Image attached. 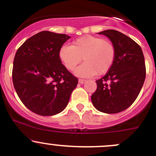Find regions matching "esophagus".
Returning <instances> with one entry per match:
<instances>
[{
	"instance_id": "1",
	"label": "esophagus",
	"mask_w": 156,
	"mask_h": 156,
	"mask_svg": "<svg viewBox=\"0 0 156 156\" xmlns=\"http://www.w3.org/2000/svg\"><path fill=\"white\" fill-rule=\"evenodd\" d=\"M86 81H86V80H84V79H79V80H78V82H79L80 84H84Z\"/></svg>"
}]
</instances>
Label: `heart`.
Here are the masks:
<instances>
[{
	"label": "heart",
	"mask_w": 156,
	"mask_h": 156,
	"mask_svg": "<svg viewBox=\"0 0 156 156\" xmlns=\"http://www.w3.org/2000/svg\"><path fill=\"white\" fill-rule=\"evenodd\" d=\"M59 57L68 70L72 71L83 60L75 74L80 77H91L106 74L111 69L115 57L112 42L101 37L84 35L74 41L73 45L61 47Z\"/></svg>",
	"instance_id": "obj_1"
}]
</instances>
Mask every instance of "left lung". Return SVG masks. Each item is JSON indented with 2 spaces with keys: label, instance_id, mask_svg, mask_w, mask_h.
<instances>
[{
  "label": "left lung",
  "instance_id": "1",
  "mask_svg": "<svg viewBox=\"0 0 156 156\" xmlns=\"http://www.w3.org/2000/svg\"><path fill=\"white\" fill-rule=\"evenodd\" d=\"M98 34L110 39L115 57L106 75L96 81L91 101L98 111L114 114L128 108L139 95L146 78L145 60L140 47L123 33L108 29Z\"/></svg>",
  "mask_w": 156,
  "mask_h": 156
}]
</instances>
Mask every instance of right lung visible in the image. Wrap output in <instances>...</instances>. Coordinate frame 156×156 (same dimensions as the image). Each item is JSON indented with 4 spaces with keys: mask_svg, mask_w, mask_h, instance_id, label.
Listing matches in <instances>:
<instances>
[{
    "mask_svg": "<svg viewBox=\"0 0 156 156\" xmlns=\"http://www.w3.org/2000/svg\"><path fill=\"white\" fill-rule=\"evenodd\" d=\"M70 37L41 31L26 40L16 53L14 88L23 104L36 114L50 116L61 112L78 84V78L59 57V49Z\"/></svg>",
    "mask_w": 156,
    "mask_h": 156,
    "instance_id": "right-lung-1",
    "label": "right lung"
}]
</instances>
